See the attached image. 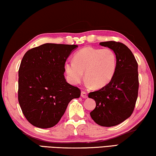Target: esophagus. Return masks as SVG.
Masks as SVG:
<instances>
[{"label":"esophagus","instance_id":"obj_1","mask_svg":"<svg viewBox=\"0 0 156 156\" xmlns=\"http://www.w3.org/2000/svg\"><path fill=\"white\" fill-rule=\"evenodd\" d=\"M81 98H84V99H86V98H88L87 93H86V92H84V91H81Z\"/></svg>","mask_w":156,"mask_h":156}]
</instances>
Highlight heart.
Here are the masks:
<instances>
[{
    "label": "heart",
    "instance_id": "1",
    "mask_svg": "<svg viewBox=\"0 0 156 156\" xmlns=\"http://www.w3.org/2000/svg\"><path fill=\"white\" fill-rule=\"evenodd\" d=\"M117 57L110 48L85 47L73 56V62H66L64 69L69 81L80 83L84 77L88 86L101 88L112 80L116 72Z\"/></svg>",
    "mask_w": 156,
    "mask_h": 156
}]
</instances>
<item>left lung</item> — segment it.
I'll use <instances>...</instances> for the list:
<instances>
[{
	"label": "left lung",
	"instance_id": "8db88e82",
	"mask_svg": "<svg viewBox=\"0 0 156 156\" xmlns=\"http://www.w3.org/2000/svg\"><path fill=\"white\" fill-rule=\"evenodd\" d=\"M117 57L116 72L112 80L99 90L88 94L96 102L91 118L101 126H114L126 120L133 111L138 93L137 63L131 50L122 43L101 42Z\"/></svg>",
	"mask_w": 156,
	"mask_h": 156
}]
</instances>
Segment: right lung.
I'll use <instances>...</instances> for the list:
<instances>
[{"instance_id": "right-lung-1", "label": "right lung", "mask_w": 156, "mask_h": 156, "mask_svg": "<svg viewBox=\"0 0 156 156\" xmlns=\"http://www.w3.org/2000/svg\"><path fill=\"white\" fill-rule=\"evenodd\" d=\"M76 45L45 43L28 50L19 70L18 98L27 121L41 129L51 128L64 114L68 103L81 91L66 81V61Z\"/></svg>"}]
</instances>
